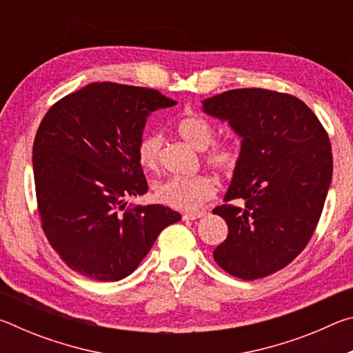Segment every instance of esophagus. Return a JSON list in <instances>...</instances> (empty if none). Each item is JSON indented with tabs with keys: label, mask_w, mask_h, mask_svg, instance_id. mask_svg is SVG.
I'll return each instance as SVG.
<instances>
[{
	"label": "esophagus",
	"mask_w": 353,
	"mask_h": 353,
	"mask_svg": "<svg viewBox=\"0 0 353 353\" xmlns=\"http://www.w3.org/2000/svg\"><path fill=\"white\" fill-rule=\"evenodd\" d=\"M202 216H205V212H196V213H185L183 214V219H190V221H194V219H199Z\"/></svg>",
	"instance_id": "34e87169"
}]
</instances>
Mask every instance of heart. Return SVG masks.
Masks as SVG:
<instances>
[{"label": "heart", "instance_id": "b5f03b06", "mask_svg": "<svg viewBox=\"0 0 353 353\" xmlns=\"http://www.w3.org/2000/svg\"><path fill=\"white\" fill-rule=\"evenodd\" d=\"M177 132L182 139L199 151H204V160L208 166L219 172H230L240 159L238 148L230 141H213L214 128L205 118L191 115L177 123ZM160 148L162 137L155 130H149L141 135L137 146L139 162L145 170H155L160 162ZM216 187L210 176L196 174L190 177L171 176L154 185V196L160 204H165L176 210L193 212L198 210L205 202L210 201Z\"/></svg>", "mask_w": 353, "mask_h": 353}]
</instances>
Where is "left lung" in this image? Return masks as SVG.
I'll list each match as a JSON object with an SVG mask.
<instances>
[{"instance_id": "left-lung-1", "label": "left lung", "mask_w": 353, "mask_h": 353, "mask_svg": "<svg viewBox=\"0 0 353 353\" xmlns=\"http://www.w3.org/2000/svg\"><path fill=\"white\" fill-rule=\"evenodd\" d=\"M207 115L241 137L240 159L219 205L229 235L213 250L232 276L255 280L282 270L312 238L330 188L333 157L325 129L301 99L236 88L202 101Z\"/></svg>"}]
</instances>
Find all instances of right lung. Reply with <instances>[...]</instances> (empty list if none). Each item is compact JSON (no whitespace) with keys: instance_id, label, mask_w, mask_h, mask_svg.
Returning <instances> with one entry per match:
<instances>
[{"instance_id":"1","label":"right lung","mask_w":353,"mask_h":353,"mask_svg":"<svg viewBox=\"0 0 353 353\" xmlns=\"http://www.w3.org/2000/svg\"><path fill=\"white\" fill-rule=\"evenodd\" d=\"M177 104L152 88L94 82L51 107L32 148L39 214L48 241L81 276L118 282L132 274L171 208L135 205L148 191L137 155L149 113Z\"/></svg>"}]
</instances>
